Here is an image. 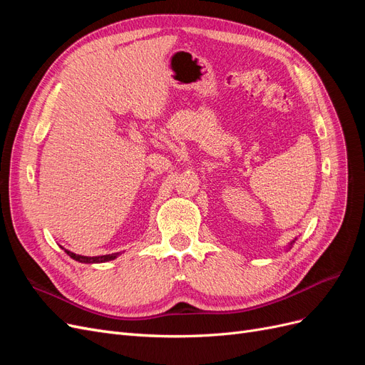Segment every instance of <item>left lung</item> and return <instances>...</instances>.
I'll return each mask as SVG.
<instances>
[{
    "instance_id": "8db88e82",
    "label": "left lung",
    "mask_w": 365,
    "mask_h": 365,
    "mask_svg": "<svg viewBox=\"0 0 365 365\" xmlns=\"http://www.w3.org/2000/svg\"><path fill=\"white\" fill-rule=\"evenodd\" d=\"M294 242H295V240H292V242H291V244H289V245H291V247H292V244H294Z\"/></svg>"
}]
</instances>
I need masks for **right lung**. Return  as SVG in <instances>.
I'll return each mask as SVG.
<instances>
[{
    "mask_svg": "<svg viewBox=\"0 0 365 365\" xmlns=\"http://www.w3.org/2000/svg\"><path fill=\"white\" fill-rule=\"evenodd\" d=\"M65 250V248H63ZM65 252L68 254L71 259H74L76 262H81V263H103V262H109V260H114L120 256V252H113V254H105V256H96V257H88V256H81V254H76L71 252L68 250H65Z\"/></svg>",
    "mask_w": 365,
    "mask_h": 365,
    "instance_id": "add662e5",
    "label": "right lung"
}]
</instances>
